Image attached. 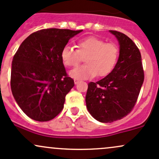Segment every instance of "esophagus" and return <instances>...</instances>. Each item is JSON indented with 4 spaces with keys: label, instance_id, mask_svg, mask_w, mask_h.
Instances as JSON below:
<instances>
[{
    "label": "esophagus",
    "instance_id": "obj_1",
    "mask_svg": "<svg viewBox=\"0 0 159 159\" xmlns=\"http://www.w3.org/2000/svg\"><path fill=\"white\" fill-rule=\"evenodd\" d=\"M74 81H75V84H77L80 81H79V80H78V79H77V78H75Z\"/></svg>",
    "mask_w": 159,
    "mask_h": 159
}]
</instances>
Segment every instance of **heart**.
I'll list each match as a JSON object with an SVG mask.
<instances>
[{
  "label": "heart",
  "instance_id": "b5f03b06",
  "mask_svg": "<svg viewBox=\"0 0 159 159\" xmlns=\"http://www.w3.org/2000/svg\"><path fill=\"white\" fill-rule=\"evenodd\" d=\"M118 46L106 43L98 38L89 37L78 43V50L66 45L60 53L61 60L66 67H75L85 57V65L78 66L70 72L77 79H88L95 75L105 77L116 67L119 57Z\"/></svg>",
  "mask_w": 159,
  "mask_h": 159
}]
</instances>
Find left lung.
Listing matches in <instances>:
<instances>
[{
    "label": "left lung",
    "instance_id": "1",
    "mask_svg": "<svg viewBox=\"0 0 159 159\" xmlns=\"http://www.w3.org/2000/svg\"><path fill=\"white\" fill-rule=\"evenodd\" d=\"M120 44L117 64L109 75L88 84L86 95L88 110L95 119L111 123L128 116L137 102L144 81L139 50L126 34L110 30Z\"/></svg>",
    "mask_w": 159,
    "mask_h": 159
}]
</instances>
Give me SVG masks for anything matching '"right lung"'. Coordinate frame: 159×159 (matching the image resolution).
I'll list each match as a JSON object with an SVG mask.
<instances>
[{
    "label": "right lung",
    "instance_id": "obj_1",
    "mask_svg": "<svg viewBox=\"0 0 159 159\" xmlns=\"http://www.w3.org/2000/svg\"><path fill=\"white\" fill-rule=\"evenodd\" d=\"M82 30L46 29L32 33L12 62L10 86L24 113L38 121H50L62 110L74 80L61 60L62 49Z\"/></svg>",
    "mask_w": 159,
    "mask_h": 159
}]
</instances>
